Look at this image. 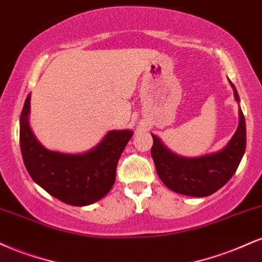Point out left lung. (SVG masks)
Listing matches in <instances>:
<instances>
[{"label": "left lung", "mask_w": 262, "mask_h": 262, "mask_svg": "<svg viewBox=\"0 0 262 262\" xmlns=\"http://www.w3.org/2000/svg\"><path fill=\"white\" fill-rule=\"evenodd\" d=\"M235 100L238 92L232 82ZM150 149L157 174L168 189L181 195L205 198L210 196L228 183L239 167L247 147V127L242 109L239 107V125L228 143L218 152L201 157L175 155L155 135Z\"/></svg>", "instance_id": "left-lung-1"}]
</instances>
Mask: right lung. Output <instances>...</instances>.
<instances>
[{
    "label": "right lung",
    "mask_w": 262,
    "mask_h": 262,
    "mask_svg": "<svg viewBox=\"0 0 262 262\" xmlns=\"http://www.w3.org/2000/svg\"><path fill=\"white\" fill-rule=\"evenodd\" d=\"M30 94L20 114V152L32 179L64 204L88 206L103 199L115 183L116 165L131 140V130L109 131L97 146L70 155L45 148L29 125Z\"/></svg>",
    "instance_id": "right-lung-1"
}]
</instances>
